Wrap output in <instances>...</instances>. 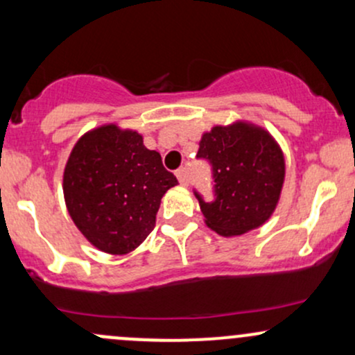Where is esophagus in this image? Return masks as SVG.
I'll return each mask as SVG.
<instances>
[{
    "label": "esophagus",
    "mask_w": 355,
    "mask_h": 355,
    "mask_svg": "<svg viewBox=\"0 0 355 355\" xmlns=\"http://www.w3.org/2000/svg\"><path fill=\"white\" fill-rule=\"evenodd\" d=\"M175 175H177V178H178V182H180V185H187L185 170H183V168H178L177 172H175Z\"/></svg>",
    "instance_id": "obj_1"
}]
</instances>
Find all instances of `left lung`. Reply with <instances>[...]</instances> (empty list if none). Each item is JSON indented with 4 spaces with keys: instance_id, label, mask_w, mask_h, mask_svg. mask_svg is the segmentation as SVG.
<instances>
[{
    "instance_id": "8db88e82",
    "label": "left lung",
    "mask_w": 355,
    "mask_h": 355,
    "mask_svg": "<svg viewBox=\"0 0 355 355\" xmlns=\"http://www.w3.org/2000/svg\"><path fill=\"white\" fill-rule=\"evenodd\" d=\"M198 158L214 168L215 200L198 203L209 229L234 237L259 229L275 211L285 180V158L262 126L237 120L202 135Z\"/></svg>"
}]
</instances>
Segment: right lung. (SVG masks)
<instances>
[{
  "mask_svg": "<svg viewBox=\"0 0 355 355\" xmlns=\"http://www.w3.org/2000/svg\"><path fill=\"white\" fill-rule=\"evenodd\" d=\"M177 183L140 133L107 123L73 146L63 195L73 223L93 247L125 255L148 237L162 197Z\"/></svg>",
  "mask_w": 355,
  "mask_h": 355,
  "instance_id": "right-lung-1",
  "label": "right lung"
}]
</instances>
